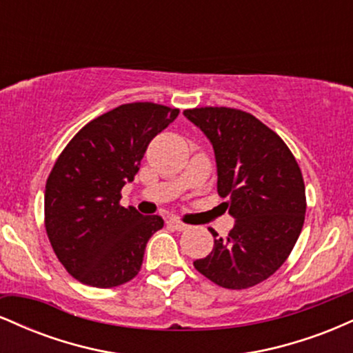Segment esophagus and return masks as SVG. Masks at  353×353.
I'll list each match as a JSON object with an SVG mask.
<instances>
[{
  "label": "esophagus",
  "instance_id": "34e87169",
  "mask_svg": "<svg viewBox=\"0 0 353 353\" xmlns=\"http://www.w3.org/2000/svg\"><path fill=\"white\" fill-rule=\"evenodd\" d=\"M169 225H171V228L176 229V230H185V229L189 228L188 224H184V222L177 221V219H171V221H169Z\"/></svg>",
  "mask_w": 353,
  "mask_h": 353
}]
</instances>
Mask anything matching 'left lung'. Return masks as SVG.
Here are the masks:
<instances>
[{"label": "left lung", "instance_id": "8db88e82", "mask_svg": "<svg viewBox=\"0 0 353 353\" xmlns=\"http://www.w3.org/2000/svg\"><path fill=\"white\" fill-rule=\"evenodd\" d=\"M184 116L212 144L217 192L236 219L228 239L214 236L208 257L194 261L225 289L265 281L289 257L305 219V185L285 143L257 117L232 108L185 109Z\"/></svg>", "mask_w": 353, "mask_h": 353}]
</instances>
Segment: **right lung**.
Segmentation results:
<instances>
[{"label":"right lung","mask_w":353,"mask_h":353,"mask_svg":"<svg viewBox=\"0 0 353 353\" xmlns=\"http://www.w3.org/2000/svg\"><path fill=\"white\" fill-rule=\"evenodd\" d=\"M179 109L131 103L96 117L70 141L48 177L44 217L50 242L72 277L109 289L134 279L161 216L119 205L151 141Z\"/></svg>","instance_id":"obj_1"}]
</instances>
